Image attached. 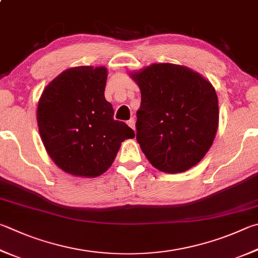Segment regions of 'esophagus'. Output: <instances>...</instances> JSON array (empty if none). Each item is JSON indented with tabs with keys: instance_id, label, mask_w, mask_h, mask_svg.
I'll return each instance as SVG.
<instances>
[{
	"instance_id": "34e87169",
	"label": "esophagus",
	"mask_w": 258,
	"mask_h": 258,
	"mask_svg": "<svg viewBox=\"0 0 258 258\" xmlns=\"http://www.w3.org/2000/svg\"><path fill=\"white\" fill-rule=\"evenodd\" d=\"M127 125L130 126L131 128H133L134 132H135V120H134V118H131L130 120H127Z\"/></svg>"
}]
</instances>
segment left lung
Segmentation results:
<instances>
[{"label":"left lung","instance_id":"1","mask_svg":"<svg viewBox=\"0 0 258 258\" xmlns=\"http://www.w3.org/2000/svg\"><path fill=\"white\" fill-rule=\"evenodd\" d=\"M130 76L141 91L137 140L148 160L168 174L198 165L218 131L212 84L193 70L170 63L152 64Z\"/></svg>","mask_w":258,"mask_h":258}]
</instances>
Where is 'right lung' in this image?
<instances>
[{
    "mask_svg": "<svg viewBox=\"0 0 258 258\" xmlns=\"http://www.w3.org/2000/svg\"><path fill=\"white\" fill-rule=\"evenodd\" d=\"M107 69L77 67L65 70L44 89L37 121L49 157L63 171L97 177L108 170L120 143L134 131L113 118L105 99Z\"/></svg>",
    "mask_w": 258,
    "mask_h": 258,
    "instance_id": "right-lung-1",
    "label": "right lung"
}]
</instances>
